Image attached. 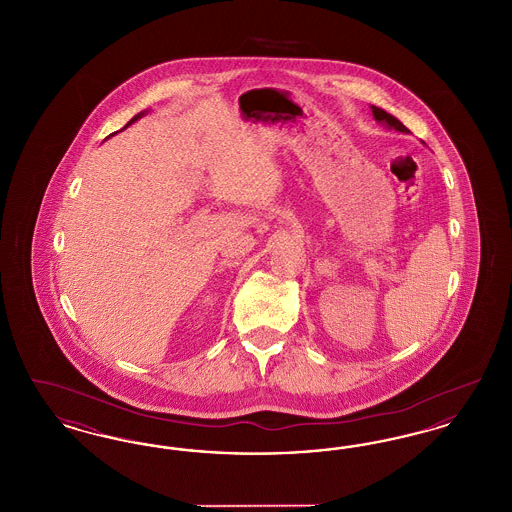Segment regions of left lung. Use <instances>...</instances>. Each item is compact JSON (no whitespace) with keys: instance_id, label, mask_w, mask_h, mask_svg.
<instances>
[{"instance_id":"1","label":"left lung","mask_w":512,"mask_h":512,"mask_svg":"<svg viewBox=\"0 0 512 512\" xmlns=\"http://www.w3.org/2000/svg\"><path fill=\"white\" fill-rule=\"evenodd\" d=\"M370 109H372L374 119L378 122H382L384 126L393 128V130H397V132H403V134H407V132H409V128H407L403 122L399 121V119H395V117L390 115V113H386L384 109H380V107H376V105H370Z\"/></svg>"}]
</instances>
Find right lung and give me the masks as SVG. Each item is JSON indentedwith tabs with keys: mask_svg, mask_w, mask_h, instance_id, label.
Instances as JSON below:
<instances>
[{
	"mask_svg": "<svg viewBox=\"0 0 512 512\" xmlns=\"http://www.w3.org/2000/svg\"><path fill=\"white\" fill-rule=\"evenodd\" d=\"M147 111H142V113H138V115H134V117H132V119H130V121L126 122V126H124V128H128V126H130V124H132V122H136L138 121V119H142V117H144V115H146Z\"/></svg>",
	"mask_w": 512,
	"mask_h": 512,
	"instance_id": "right-lung-1",
	"label": "right lung"
}]
</instances>
